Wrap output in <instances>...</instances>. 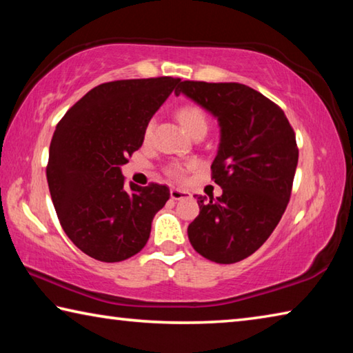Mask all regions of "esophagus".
I'll return each mask as SVG.
<instances>
[{"mask_svg": "<svg viewBox=\"0 0 353 353\" xmlns=\"http://www.w3.org/2000/svg\"><path fill=\"white\" fill-rule=\"evenodd\" d=\"M170 194H171V199H174V201H181V199H187V198H190V193H188V191L181 190V188H171Z\"/></svg>", "mask_w": 353, "mask_h": 353, "instance_id": "obj_1", "label": "esophagus"}]
</instances>
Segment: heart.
Listing matches in <instances>:
<instances>
[{"label":"heart","instance_id":"b5f03b06","mask_svg":"<svg viewBox=\"0 0 353 353\" xmlns=\"http://www.w3.org/2000/svg\"><path fill=\"white\" fill-rule=\"evenodd\" d=\"M177 119L181 121L183 129L187 130L188 134H191L194 129H198V128H207L205 112L202 110L199 105H194V104L182 105L181 109L177 110ZM151 132H152V123H149L148 128H146V132H145L146 139L149 135H151ZM171 174L176 176V177H181L182 176V168H179V166H172Z\"/></svg>","mask_w":353,"mask_h":353}]
</instances>
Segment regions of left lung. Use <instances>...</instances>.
Returning <instances> with one entry per match:
<instances>
[{"instance_id": "obj_1", "label": "left lung", "mask_w": 353, "mask_h": 353, "mask_svg": "<svg viewBox=\"0 0 353 353\" xmlns=\"http://www.w3.org/2000/svg\"><path fill=\"white\" fill-rule=\"evenodd\" d=\"M174 93L219 126L212 179L223 194L210 201L196 194L201 212L188 240L207 260L241 261L270 238L288 205L299 160L294 130L279 105L243 83L183 81Z\"/></svg>"}]
</instances>
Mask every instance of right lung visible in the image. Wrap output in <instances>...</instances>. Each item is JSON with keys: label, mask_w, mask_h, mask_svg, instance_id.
I'll list each match as a JSON object with an SVG mask.
<instances>
[{"label": "right lung", "mask_w": 353, "mask_h": 353, "mask_svg": "<svg viewBox=\"0 0 353 353\" xmlns=\"http://www.w3.org/2000/svg\"><path fill=\"white\" fill-rule=\"evenodd\" d=\"M181 79L113 81L92 88L59 121L48 187L65 234L83 254L115 263L139 254L170 188H124L121 166L143 145L149 121Z\"/></svg>", "instance_id": "1"}]
</instances>
